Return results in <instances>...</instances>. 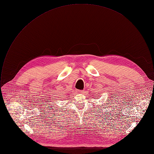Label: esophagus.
Here are the masks:
<instances>
[{
  "instance_id": "1",
  "label": "esophagus",
  "mask_w": 154,
  "mask_h": 154,
  "mask_svg": "<svg viewBox=\"0 0 154 154\" xmlns=\"http://www.w3.org/2000/svg\"><path fill=\"white\" fill-rule=\"evenodd\" d=\"M78 92L80 93H83V90H78Z\"/></svg>"
}]
</instances>
